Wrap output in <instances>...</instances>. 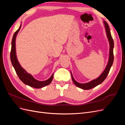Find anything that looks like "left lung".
<instances>
[{
	"label": "left lung",
	"instance_id": "8db88e82",
	"mask_svg": "<svg viewBox=\"0 0 125 125\" xmlns=\"http://www.w3.org/2000/svg\"><path fill=\"white\" fill-rule=\"evenodd\" d=\"M103 23H104V25L105 29V32H106V36L109 44V58H108V62L105 69L103 71V73H102L100 76L98 77L97 78L93 79V80H91L90 82L85 83H79L75 80V79H74L73 74H72L71 71L72 80H73L74 84L77 87H78V88H80L83 90H89L91 89H92L94 88V87H95L98 85L102 83L104 81L106 78L107 75H108L109 71L110 70L111 68L113 63V61H114L113 49H114V41H113L112 37L111 32H110V29H109V26L107 23L105 21H103Z\"/></svg>",
	"mask_w": 125,
	"mask_h": 125
}]
</instances>
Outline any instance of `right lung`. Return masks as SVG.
<instances>
[{"label": "right lung", "mask_w": 125, "mask_h": 125, "mask_svg": "<svg viewBox=\"0 0 125 125\" xmlns=\"http://www.w3.org/2000/svg\"><path fill=\"white\" fill-rule=\"evenodd\" d=\"M21 24L19 28L14 33L11 42V50L10 52V59L12 65L14 68L15 71L20 80L26 85H28L33 88L40 89L50 84L54 76V73L52 74L51 77L45 81H39L35 79L30 73H29L26 71L22 67L17 59L16 49V40L18 32H19L21 28Z\"/></svg>", "instance_id": "right-lung-1"}]
</instances>
